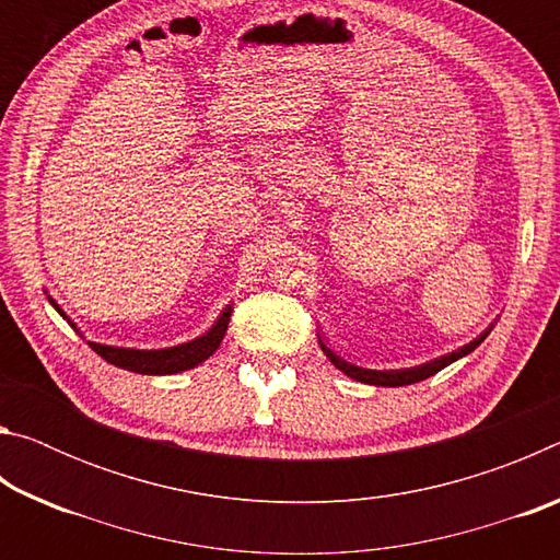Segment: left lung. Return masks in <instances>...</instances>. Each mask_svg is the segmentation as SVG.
Listing matches in <instances>:
<instances>
[{"label": "left lung", "mask_w": 560, "mask_h": 560, "mask_svg": "<svg viewBox=\"0 0 560 560\" xmlns=\"http://www.w3.org/2000/svg\"><path fill=\"white\" fill-rule=\"evenodd\" d=\"M489 330H491V326L485 330V334L474 338L471 343H467V346L459 348V350H454V353H450V355L434 358V360H430V363L417 365V368H405V371H368V368H358V365H353V363H348V360H343L340 355H336L334 350H330V348H328L320 338H318V343H320V348H324V353L328 355L330 363H334V365L338 368V371H343L346 375L353 377V381L368 383V385L397 387V385H412V383H420V381H424V377H430V375H434V373H440L442 368H447V365H450V363H454V360H457V358L471 353V350L477 348V346L481 343V340L487 338Z\"/></svg>", "instance_id": "obj_1"}]
</instances>
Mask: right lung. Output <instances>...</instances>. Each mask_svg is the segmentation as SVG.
Wrapping results in <instances>:
<instances>
[{
	"mask_svg": "<svg viewBox=\"0 0 560 560\" xmlns=\"http://www.w3.org/2000/svg\"><path fill=\"white\" fill-rule=\"evenodd\" d=\"M54 303V299H51ZM59 311L61 308L56 306ZM230 316H232V306H226L222 311V316L217 318V324L207 330L205 336L189 340V343L175 346V348H163V350H130V348H110V346H101V343H89L101 358H106L110 365L126 368V371L132 373H143V375H170V373H179L187 371V368L200 365L202 360L210 358L217 348H220L222 338L226 334V326H230Z\"/></svg>",
	"mask_w": 560,
	"mask_h": 560,
	"instance_id": "add662e5",
	"label": "right lung"
}]
</instances>
